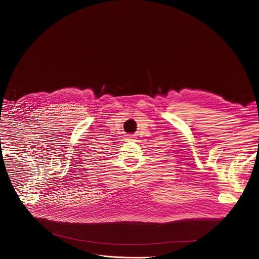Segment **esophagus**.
Returning <instances> with one entry per match:
<instances>
[{"instance_id":"obj_1","label":"esophagus","mask_w":259,"mask_h":259,"mask_svg":"<svg viewBox=\"0 0 259 259\" xmlns=\"http://www.w3.org/2000/svg\"><path fill=\"white\" fill-rule=\"evenodd\" d=\"M132 138H134L133 136H128V140H133Z\"/></svg>"}]
</instances>
